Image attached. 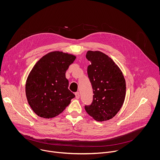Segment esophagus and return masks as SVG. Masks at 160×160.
Instances as JSON below:
<instances>
[{"label":"esophagus","mask_w":160,"mask_h":160,"mask_svg":"<svg viewBox=\"0 0 160 160\" xmlns=\"http://www.w3.org/2000/svg\"><path fill=\"white\" fill-rule=\"evenodd\" d=\"M75 95H76V98L77 99L79 98V97H80V95H79V92H76V93H75Z\"/></svg>","instance_id":"34e87169"}]
</instances>
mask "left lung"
<instances>
[{
  "instance_id": "8db88e82",
  "label": "left lung",
  "mask_w": 160,
  "mask_h": 160,
  "mask_svg": "<svg viewBox=\"0 0 160 160\" xmlns=\"http://www.w3.org/2000/svg\"><path fill=\"white\" fill-rule=\"evenodd\" d=\"M88 78L93 89L91 104L85 110L92 117L103 121L112 119L121 109L126 95V81L122 72L114 62L99 51H88Z\"/></svg>"
}]
</instances>
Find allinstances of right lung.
Returning <instances> with one entry per match:
<instances>
[{"label": "right lung", "mask_w": 160, "mask_h": 160, "mask_svg": "<svg viewBox=\"0 0 160 160\" xmlns=\"http://www.w3.org/2000/svg\"><path fill=\"white\" fill-rule=\"evenodd\" d=\"M76 57L62 52H50L31 71L26 83V95L34 112L51 118L63 112L75 97L68 89L65 73Z\"/></svg>", "instance_id": "add662e5"}]
</instances>
